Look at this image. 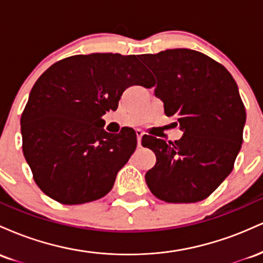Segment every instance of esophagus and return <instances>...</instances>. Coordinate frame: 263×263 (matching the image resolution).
Listing matches in <instances>:
<instances>
[{
    "label": "esophagus",
    "mask_w": 263,
    "mask_h": 263,
    "mask_svg": "<svg viewBox=\"0 0 263 263\" xmlns=\"http://www.w3.org/2000/svg\"><path fill=\"white\" fill-rule=\"evenodd\" d=\"M136 135H137V144H138V147H141L142 136H143V132H142L141 129H137V131H136Z\"/></svg>",
    "instance_id": "esophagus-1"
}]
</instances>
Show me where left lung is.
I'll return each instance as SVG.
<instances>
[{
  "label": "left lung",
  "instance_id": "8db88e82",
  "mask_svg": "<svg viewBox=\"0 0 263 263\" xmlns=\"http://www.w3.org/2000/svg\"><path fill=\"white\" fill-rule=\"evenodd\" d=\"M140 59L157 78L155 95L167 116H176L180 140L142 138L156 153L146 183L167 203H195L208 198L231 173L241 149L246 111L234 78L205 54L167 49Z\"/></svg>",
  "mask_w": 263,
  "mask_h": 263
}]
</instances>
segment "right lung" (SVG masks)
Segmentation results:
<instances>
[{
    "instance_id": "1",
    "label": "right lung",
    "mask_w": 263,
    "mask_h": 263,
    "mask_svg": "<svg viewBox=\"0 0 263 263\" xmlns=\"http://www.w3.org/2000/svg\"><path fill=\"white\" fill-rule=\"evenodd\" d=\"M132 85L152 77L136 55L92 53L59 60L35 81L21 117L23 155L44 194L62 204L98 200L137 146L135 131L112 135L101 119Z\"/></svg>"
}]
</instances>
